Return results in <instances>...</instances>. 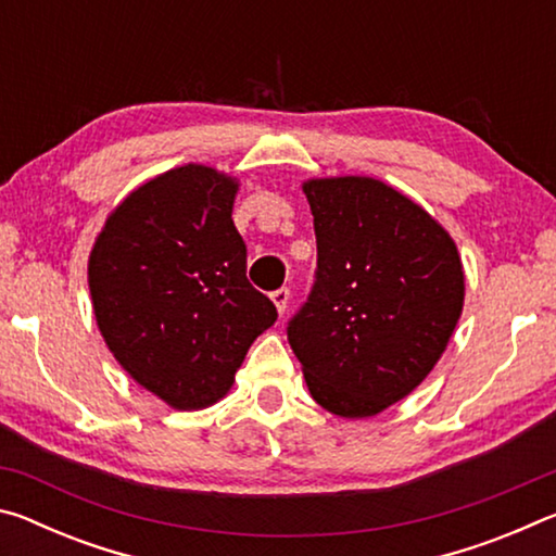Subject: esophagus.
I'll list each match as a JSON object with an SVG mask.
<instances>
[{
	"label": "esophagus",
	"mask_w": 556,
	"mask_h": 556,
	"mask_svg": "<svg viewBox=\"0 0 556 556\" xmlns=\"http://www.w3.org/2000/svg\"><path fill=\"white\" fill-rule=\"evenodd\" d=\"M271 301H275L277 312L285 314V312H287V304H289V289L281 287V289H277V291H271Z\"/></svg>",
	"instance_id": "obj_1"
}]
</instances>
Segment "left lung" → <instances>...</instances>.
<instances>
[{
    "mask_svg": "<svg viewBox=\"0 0 556 556\" xmlns=\"http://www.w3.org/2000/svg\"><path fill=\"white\" fill-rule=\"evenodd\" d=\"M316 232L312 294L287 338L312 397L338 417L388 409L434 368L464 308L451 235L368 176L304 184Z\"/></svg>",
    "mask_w": 556,
    "mask_h": 556,
    "instance_id": "left-lung-1",
    "label": "left lung"
}]
</instances>
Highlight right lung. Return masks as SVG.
I'll list each match as a JSON object with an SVG mask.
<instances>
[{
    "mask_svg": "<svg viewBox=\"0 0 556 556\" xmlns=\"http://www.w3.org/2000/svg\"><path fill=\"white\" fill-rule=\"evenodd\" d=\"M235 193V178L215 168H172L112 211L90 252L102 338L131 378L176 409L218 402L252 341L277 321L244 275Z\"/></svg>",
    "mask_w": 556,
    "mask_h": 556,
    "instance_id": "1",
    "label": "right lung"
}]
</instances>
